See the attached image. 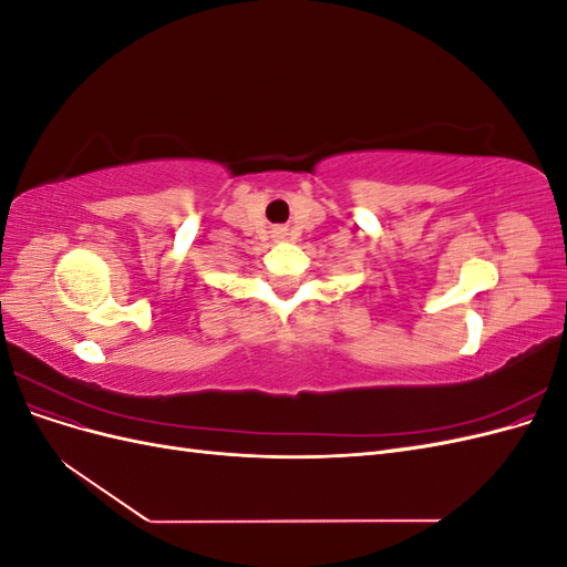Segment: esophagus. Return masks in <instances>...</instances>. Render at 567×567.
<instances>
[{
	"label": "esophagus",
	"mask_w": 567,
	"mask_h": 567,
	"mask_svg": "<svg viewBox=\"0 0 567 567\" xmlns=\"http://www.w3.org/2000/svg\"><path fill=\"white\" fill-rule=\"evenodd\" d=\"M277 234H281V231H277Z\"/></svg>",
	"instance_id": "1"
}]
</instances>
